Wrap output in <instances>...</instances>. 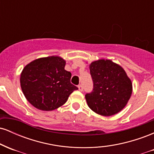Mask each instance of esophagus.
<instances>
[{
    "label": "esophagus",
    "instance_id": "34e87169",
    "mask_svg": "<svg viewBox=\"0 0 154 154\" xmlns=\"http://www.w3.org/2000/svg\"><path fill=\"white\" fill-rule=\"evenodd\" d=\"M78 88H79V91H83V86H82V85H79Z\"/></svg>",
    "mask_w": 154,
    "mask_h": 154
}]
</instances>
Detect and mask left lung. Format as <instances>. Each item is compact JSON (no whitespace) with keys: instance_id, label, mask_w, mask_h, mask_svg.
Here are the masks:
<instances>
[{"instance_id":"obj_1","label":"left lung","mask_w":154,"mask_h":154,"mask_svg":"<svg viewBox=\"0 0 154 154\" xmlns=\"http://www.w3.org/2000/svg\"><path fill=\"white\" fill-rule=\"evenodd\" d=\"M93 88L86 93L88 106L102 116L119 112L128 103L132 86L125 70L110 60H98L90 65Z\"/></svg>"}]
</instances>
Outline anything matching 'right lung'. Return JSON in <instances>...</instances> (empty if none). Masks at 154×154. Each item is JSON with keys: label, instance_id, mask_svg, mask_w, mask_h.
<instances>
[{"label": "right lung", "instance_id": "1", "mask_svg": "<svg viewBox=\"0 0 154 154\" xmlns=\"http://www.w3.org/2000/svg\"><path fill=\"white\" fill-rule=\"evenodd\" d=\"M66 62L59 56L32 61L21 74L20 83L26 100L43 111H52L66 102L78 89L70 82L71 72L64 69Z\"/></svg>", "mask_w": 154, "mask_h": 154}]
</instances>
